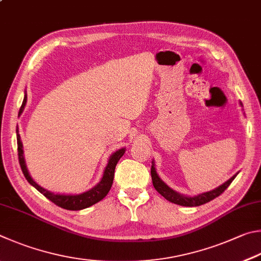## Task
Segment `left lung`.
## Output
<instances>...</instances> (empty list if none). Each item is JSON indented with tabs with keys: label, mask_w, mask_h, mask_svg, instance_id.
<instances>
[{
	"label": "left lung",
	"mask_w": 261,
	"mask_h": 261,
	"mask_svg": "<svg viewBox=\"0 0 261 261\" xmlns=\"http://www.w3.org/2000/svg\"><path fill=\"white\" fill-rule=\"evenodd\" d=\"M240 103H241V106H242V102H240ZM150 174H151V180H153V185H154L155 189L165 198V200H168L171 203H174V204L182 205V206H198V205L205 204V203L212 201L213 198L218 197L220 194L224 193L225 189L229 186L231 181L235 179V177L238 176L239 172L234 174V176L230 179L227 180L226 182L220 185L219 187L212 189V191H210V192L198 194V195H195V196L184 195V194H180V193L174 191V189H172L171 187H169L168 185L159 177L158 172H156L154 160H153V162H151Z\"/></svg>",
	"instance_id": "8db88e82"
}]
</instances>
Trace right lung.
Segmentation results:
<instances>
[{"mask_svg": "<svg viewBox=\"0 0 261 261\" xmlns=\"http://www.w3.org/2000/svg\"><path fill=\"white\" fill-rule=\"evenodd\" d=\"M27 102V93L25 92V96H23V100H22V105L19 110V115H21V113L25 110ZM17 144H18V156H19V163H20V167L22 170V173L25 178L27 179V181L30 182L33 187H35L37 191H39L41 194L50 200L51 202H54L55 204H57L60 207L66 210H73V211H77V210H83L87 209V207L91 206L93 204H96L99 201H101L103 197H105L113 185V180H114V172H115V167L123 155L125 153L124 147L123 148L117 149L114 151L108 159V163L106 165L105 170H103L102 177L100 179L96 186L92 187L89 191L81 193V194H59V193H54L50 192L48 189L43 188L40 186L39 184L35 182V180L31 177L30 172H28L27 165H26V161H25V156H23V148H22V143H21V138L20 135H19V127L17 125Z\"/></svg>", "mask_w": 261, "mask_h": 261, "instance_id": "obj_1", "label": "right lung"}]
</instances>
